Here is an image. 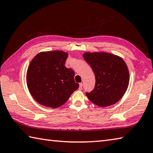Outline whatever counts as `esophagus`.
<instances>
[{"label": "esophagus", "mask_w": 153, "mask_h": 153, "mask_svg": "<svg viewBox=\"0 0 153 153\" xmlns=\"http://www.w3.org/2000/svg\"><path fill=\"white\" fill-rule=\"evenodd\" d=\"M82 88H83V84L82 83H80L79 84V90H82Z\"/></svg>", "instance_id": "esophagus-1"}]
</instances>
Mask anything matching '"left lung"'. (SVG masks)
I'll return each mask as SVG.
<instances>
[{
  "mask_svg": "<svg viewBox=\"0 0 153 153\" xmlns=\"http://www.w3.org/2000/svg\"><path fill=\"white\" fill-rule=\"evenodd\" d=\"M84 59L96 77L94 90L85 92L88 99L100 107L114 104L127 90L129 72L124 61L107 53H85Z\"/></svg>",
  "mask_w": 153,
  "mask_h": 153,
  "instance_id": "obj_1",
  "label": "left lung"
}]
</instances>
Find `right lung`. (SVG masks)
<instances>
[{
    "instance_id": "add662e5",
    "label": "right lung",
    "mask_w": 153,
    "mask_h": 153,
    "mask_svg": "<svg viewBox=\"0 0 153 153\" xmlns=\"http://www.w3.org/2000/svg\"><path fill=\"white\" fill-rule=\"evenodd\" d=\"M68 54L62 51L42 52L30 62L27 83L30 94L40 104L55 108L67 102L79 88L75 73L65 68Z\"/></svg>"
}]
</instances>
